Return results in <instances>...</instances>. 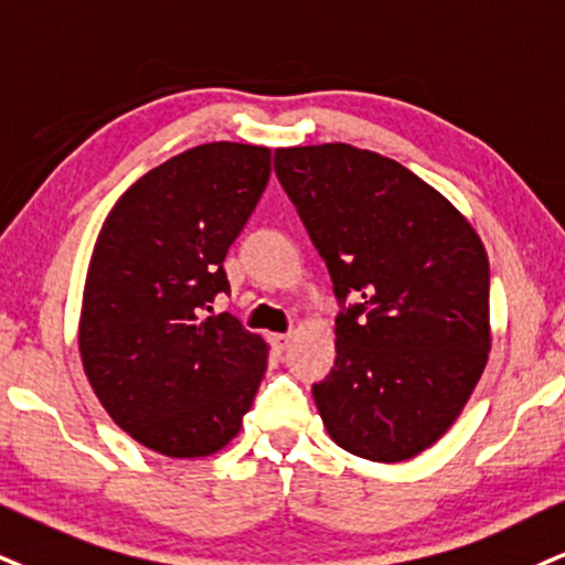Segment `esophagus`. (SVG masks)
<instances>
[{
	"label": "esophagus",
	"mask_w": 565,
	"mask_h": 565,
	"mask_svg": "<svg viewBox=\"0 0 565 565\" xmlns=\"http://www.w3.org/2000/svg\"><path fill=\"white\" fill-rule=\"evenodd\" d=\"M269 343H271V348H275L277 353H282L285 348H288V343H290V335H280V332H275V335H269Z\"/></svg>",
	"instance_id": "obj_1"
}]
</instances>
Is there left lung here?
<instances>
[{
    "label": "left lung",
    "mask_w": 565,
    "mask_h": 565,
    "mask_svg": "<svg viewBox=\"0 0 565 565\" xmlns=\"http://www.w3.org/2000/svg\"><path fill=\"white\" fill-rule=\"evenodd\" d=\"M275 172L340 301L335 369L315 385L327 435L398 463L461 416L492 348L490 262L471 222L419 175L351 143L275 151Z\"/></svg>",
    "instance_id": "1"
}]
</instances>
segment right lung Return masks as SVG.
Masks as SVG:
<instances>
[{"instance_id": "1", "label": "right lung", "mask_w": 565, "mask_h": 565, "mask_svg": "<svg viewBox=\"0 0 565 565\" xmlns=\"http://www.w3.org/2000/svg\"><path fill=\"white\" fill-rule=\"evenodd\" d=\"M269 172L267 146H193L138 178L104 220L78 351L109 419L143 448L206 458L243 427L269 345L209 311L230 290L222 262Z\"/></svg>"}]
</instances>
